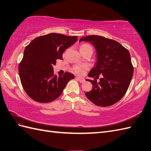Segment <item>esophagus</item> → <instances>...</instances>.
<instances>
[{"label": "esophagus", "mask_w": 151, "mask_h": 151, "mask_svg": "<svg viewBox=\"0 0 151 151\" xmlns=\"http://www.w3.org/2000/svg\"><path fill=\"white\" fill-rule=\"evenodd\" d=\"M76 79L78 81H79L80 83H84V81H85V80H84L83 78H79V77H76Z\"/></svg>", "instance_id": "34e87169"}]
</instances>
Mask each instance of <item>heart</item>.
Wrapping results in <instances>:
<instances>
[{
  "label": "heart",
  "mask_w": 151,
  "mask_h": 151,
  "mask_svg": "<svg viewBox=\"0 0 151 151\" xmlns=\"http://www.w3.org/2000/svg\"><path fill=\"white\" fill-rule=\"evenodd\" d=\"M85 48H91V47L89 45H87V44H83V45L81 46L80 49H85ZM91 49H92V48H91ZM73 69V71L76 73H78L79 75H83L88 69V67L85 65H78L74 66Z\"/></svg>",
  "instance_id": "heart-1"
}]
</instances>
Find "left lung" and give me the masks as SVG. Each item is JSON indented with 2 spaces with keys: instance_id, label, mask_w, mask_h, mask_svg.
Segmentation results:
<instances>
[{
  "instance_id": "left-lung-1",
  "label": "left lung",
  "mask_w": 151,
  "mask_h": 151,
  "mask_svg": "<svg viewBox=\"0 0 151 151\" xmlns=\"http://www.w3.org/2000/svg\"><path fill=\"white\" fill-rule=\"evenodd\" d=\"M82 41L92 43L97 56L96 65L88 73L94 80L86 79L93 86L86 97L102 107L116 103L126 94L133 75L129 52L118 42L103 36H84L79 40ZM100 75L101 78L97 82Z\"/></svg>"
}]
</instances>
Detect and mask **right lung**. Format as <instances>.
<instances>
[{
  "instance_id": "obj_1",
  "label": "right lung",
  "mask_w": 151,
  "mask_h": 151,
  "mask_svg": "<svg viewBox=\"0 0 151 151\" xmlns=\"http://www.w3.org/2000/svg\"><path fill=\"white\" fill-rule=\"evenodd\" d=\"M78 36L50 33L36 38L25 48L18 65L20 81L26 93L41 103L54 101L74 76L69 72L55 75L53 66L63 59L65 50L74 44Z\"/></svg>"
}]
</instances>
